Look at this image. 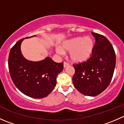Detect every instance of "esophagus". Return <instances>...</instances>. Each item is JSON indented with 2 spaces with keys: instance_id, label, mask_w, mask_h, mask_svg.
Masks as SVG:
<instances>
[{
  "instance_id": "esophagus-1",
  "label": "esophagus",
  "mask_w": 124,
  "mask_h": 124,
  "mask_svg": "<svg viewBox=\"0 0 124 124\" xmlns=\"http://www.w3.org/2000/svg\"><path fill=\"white\" fill-rule=\"evenodd\" d=\"M69 65H70V64L68 63H67V62H63V67H64V68H66V67H68Z\"/></svg>"
}]
</instances>
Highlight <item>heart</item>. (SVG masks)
Returning <instances> with one entry per match:
<instances>
[{"mask_svg": "<svg viewBox=\"0 0 124 124\" xmlns=\"http://www.w3.org/2000/svg\"><path fill=\"white\" fill-rule=\"evenodd\" d=\"M94 47V39L91 37H78L64 41L61 48H56V52L59 54L69 53V57L72 62L82 63L91 57Z\"/></svg>", "mask_w": 124, "mask_h": 124, "instance_id": "1", "label": "heart"}]
</instances>
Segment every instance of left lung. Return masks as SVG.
<instances>
[{
	"mask_svg": "<svg viewBox=\"0 0 124 124\" xmlns=\"http://www.w3.org/2000/svg\"><path fill=\"white\" fill-rule=\"evenodd\" d=\"M95 38L92 56L85 62L73 65L72 77L74 87L83 95H98L110 83L116 65V55L112 44L107 38L92 32Z\"/></svg>",
	"mask_w": 124,
	"mask_h": 124,
	"instance_id": "obj_1",
	"label": "left lung"
}]
</instances>
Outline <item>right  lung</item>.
<instances>
[{
  "label": "right lung",
  "mask_w": 124,
  "mask_h": 124,
  "mask_svg": "<svg viewBox=\"0 0 124 124\" xmlns=\"http://www.w3.org/2000/svg\"><path fill=\"white\" fill-rule=\"evenodd\" d=\"M28 38L31 37L25 38ZM25 38L17 41L10 50V76L16 87L24 95L33 98H44L56 86V77L63 70V63H56L50 57L37 62L25 59L21 52V44Z\"/></svg>",
  "instance_id": "add662e5"
}]
</instances>
